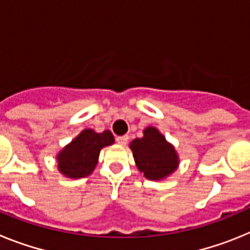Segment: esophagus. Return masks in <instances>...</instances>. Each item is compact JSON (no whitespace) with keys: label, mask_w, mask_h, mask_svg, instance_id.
<instances>
[{"label":"esophagus","mask_w":250,"mask_h":250,"mask_svg":"<svg viewBox=\"0 0 250 250\" xmlns=\"http://www.w3.org/2000/svg\"><path fill=\"white\" fill-rule=\"evenodd\" d=\"M127 141H129V136H127V135L118 136V138H116V143H118V144H120V145H125Z\"/></svg>","instance_id":"1"}]
</instances>
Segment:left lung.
<instances>
[{
	"label": "left lung",
	"instance_id": "left-lung-1",
	"mask_svg": "<svg viewBox=\"0 0 250 250\" xmlns=\"http://www.w3.org/2000/svg\"><path fill=\"white\" fill-rule=\"evenodd\" d=\"M136 167L145 178L160 180L178 167V155L171 145L155 127H146L144 136L130 144Z\"/></svg>",
	"mask_w": 250,
	"mask_h": 250
}]
</instances>
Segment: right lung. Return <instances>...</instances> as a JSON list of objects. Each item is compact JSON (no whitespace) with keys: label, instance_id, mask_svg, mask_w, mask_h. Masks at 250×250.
<instances>
[{"label":"right lung","instance_id":"right-lung-1","mask_svg":"<svg viewBox=\"0 0 250 250\" xmlns=\"http://www.w3.org/2000/svg\"><path fill=\"white\" fill-rule=\"evenodd\" d=\"M111 144H114V135L109 130L101 134L90 129L83 130L57 155L60 171L74 179L90 175L98 164L100 150Z\"/></svg>","mask_w":250,"mask_h":250}]
</instances>
